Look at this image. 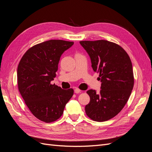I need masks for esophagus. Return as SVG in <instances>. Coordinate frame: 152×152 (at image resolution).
<instances>
[{"mask_svg":"<svg viewBox=\"0 0 152 152\" xmlns=\"http://www.w3.org/2000/svg\"><path fill=\"white\" fill-rule=\"evenodd\" d=\"M74 92H75V93L79 94V93H80L81 91H80V89H79V88H75V90H74Z\"/></svg>","mask_w":152,"mask_h":152,"instance_id":"34e87169","label":"esophagus"}]
</instances>
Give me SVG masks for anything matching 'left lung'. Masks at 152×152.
<instances>
[{"label": "left lung", "instance_id": "8db88e82", "mask_svg": "<svg viewBox=\"0 0 152 152\" xmlns=\"http://www.w3.org/2000/svg\"><path fill=\"white\" fill-rule=\"evenodd\" d=\"M80 44L102 82L99 93L93 89L87 91L90 102L86 113L93 121H107L121 111L131 94L134 79L131 59L121 46L108 40H84Z\"/></svg>", "mask_w": 152, "mask_h": 152}]
</instances>
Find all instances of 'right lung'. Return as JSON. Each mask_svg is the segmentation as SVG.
Segmentation results:
<instances>
[{"instance_id":"add662e5","label":"right lung","mask_w":152,"mask_h":152,"mask_svg":"<svg viewBox=\"0 0 152 152\" xmlns=\"http://www.w3.org/2000/svg\"><path fill=\"white\" fill-rule=\"evenodd\" d=\"M73 44L63 40L36 44L26 50L18 65V90L30 111L41 121L50 123L60 118L73 94L72 88L62 89L50 84L61 54Z\"/></svg>"}]
</instances>
